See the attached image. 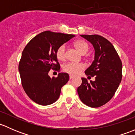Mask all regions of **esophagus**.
<instances>
[{"instance_id": "1", "label": "esophagus", "mask_w": 135, "mask_h": 135, "mask_svg": "<svg viewBox=\"0 0 135 135\" xmlns=\"http://www.w3.org/2000/svg\"><path fill=\"white\" fill-rule=\"evenodd\" d=\"M74 76H73V75H70V76H69V78H70V79L73 78H74Z\"/></svg>"}]
</instances>
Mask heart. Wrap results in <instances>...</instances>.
I'll return each instance as SVG.
<instances>
[{"instance_id": "1", "label": "heart", "mask_w": 135, "mask_h": 135, "mask_svg": "<svg viewBox=\"0 0 135 135\" xmlns=\"http://www.w3.org/2000/svg\"><path fill=\"white\" fill-rule=\"evenodd\" d=\"M75 48L81 54H85L89 50V47L88 44L83 40H76L73 44ZM65 51L66 47L65 45H61L57 48L56 51V57L59 61H64L65 59ZM84 69V65L80 62H69L65 64L62 67L64 71L70 74L76 75L80 73Z\"/></svg>"}]
</instances>
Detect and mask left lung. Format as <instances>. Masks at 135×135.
I'll return each instance as SVG.
<instances>
[{
    "mask_svg": "<svg viewBox=\"0 0 135 135\" xmlns=\"http://www.w3.org/2000/svg\"><path fill=\"white\" fill-rule=\"evenodd\" d=\"M90 42L95 49V59L85 70L88 77L95 81L88 82L81 78L78 88L79 97L84 104L91 108L104 105L113 97L122 78V62L114 46L103 36L98 35H80Z\"/></svg>",
    "mask_w": 135,
    "mask_h": 135,
    "instance_id": "obj_1",
    "label": "left lung"
}]
</instances>
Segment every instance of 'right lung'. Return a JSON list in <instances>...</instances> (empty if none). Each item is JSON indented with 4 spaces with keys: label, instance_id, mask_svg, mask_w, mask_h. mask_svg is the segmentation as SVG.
<instances>
[{
    "label": "right lung",
    "instance_id": "add662e5",
    "mask_svg": "<svg viewBox=\"0 0 135 135\" xmlns=\"http://www.w3.org/2000/svg\"><path fill=\"white\" fill-rule=\"evenodd\" d=\"M75 35L44 31L33 38L24 48L19 63L21 84L28 97L35 103L46 106L59 97L62 87L68 82L67 73L50 78L51 69L59 72L56 51Z\"/></svg>",
    "mask_w": 135,
    "mask_h": 135
}]
</instances>
